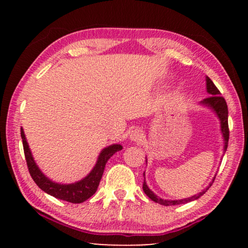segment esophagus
<instances>
[{
    "mask_svg": "<svg viewBox=\"0 0 248 248\" xmlns=\"http://www.w3.org/2000/svg\"><path fill=\"white\" fill-rule=\"evenodd\" d=\"M130 140L134 141V142H141L142 139H143V132H142V130L140 129H133L131 132H130Z\"/></svg>",
    "mask_w": 248,
    "mask_h": 248,
    "instance_id": "34e87169",
    "label": "esophagus"
}]
</instances>
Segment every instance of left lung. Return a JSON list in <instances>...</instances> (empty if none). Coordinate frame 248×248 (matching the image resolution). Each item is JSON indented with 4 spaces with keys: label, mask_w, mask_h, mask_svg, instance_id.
<instances>
[{
    "label": "left lung",
    "mask_w": 248,
    "mask_h": 248,
    "mask_svg": "<svg viewBox=\"0 0 248 248\" xmlns=\"http://www.w3.org/2000/svg\"><path fill=\"white\" fill-rule=\"evenodd\" d=\"M207 92L210 94L209 97L204 98L201 104L205 105V106H209L211 107L213 110L216 111V114L219 117V119L221 121V131L223 133V138H224V152L228 149V143H229V137H230V130H229V123H228V105H226V102L224 97H222L220 95V91L217 90V87L215 85V83L211 81V78H209L207 77ZM144 175V174H143ZM216 178V177H215ZM215 178H213L212 183L215 182ZM212 183L210 184V186H211ZM210 186L208 188H210ZM143 191L145 192V195L149 197L151 200H153L154 202H157L159 204H163V205H175V204H182V203H187V202H190L192 200H196L200 198L201 196H202L205 191L208 190V188L203 191H201L200 194L198 195H195L190 197V198H186V199H182V200H164V199H161L158 198V197L154 194L152 190H150V188L146 186L145 184V180L143 183Z\"/></svg>",
    "instance_id": "8db88e82"
}]
</instances>
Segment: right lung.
<instances>
[{
    "instance_id": "add662e5",
    "label": "right lung",
    "mask_w": 248,
    "mask_h": 248,
    "mask_svg": "<svg viewBox=\"0 0 248 248\" xmlns=\"http://www.w3.org/2000/svg\"><path fill=\"white\" fill-rule=\"evenodd\" d=\"M20 137H22L23 139L24 154L25 158H26L29 174H31L33 182L37 184V186H38L41 190H44L45 192H47V194L53 196L54 198L69 201V202L72 203H81L95 194L96 190H97L100 179H102L105 165H106L107 161L117 152V151L123 150V146L120 144L109 145L108 148L102 151V153L99 154L98 161L96 163L93 170H92L85 178L74 184L62 185L51 182V180L46 177V176L41 173V170L38 169V166L36 165V163L31 156V150H29V146L26 141V138H25L23 129H20Z\"/></svg>"
}]
</instances>
